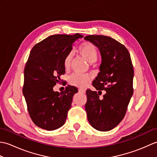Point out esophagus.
<instances>
[{"mask_svg": "<svg viewBox=\"0 0 157 157\" xmlns=\"http://www.w3.org/2000/svg\"><path fill=\"white\" fill-rule=\"evenodd\" d=\"M79 93H82V94H84L86 92L85 90H83V89H79Z\"/></svg>", "mask_w": 157, "mask_h": 157, "instance_id": "1", "label": "esophagus"}]
</instances>
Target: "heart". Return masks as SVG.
I'll return each mask as SVG.
<instances>
[{
	"instance_id": "1",
	"label": "heart",
	"mask_w": 157,
	"mask_h": 157,
	"mask_svg": "<svg viewBox=\"0 0 157 157\" xmlns=\"http://www.w3.org/2000/svg\"><path fill=\"white\" fill-rule=\"evenodd\" d=\"M79 53L84 58L86 61L92 63H94L98 57V52L96 46L91 42H84L79 46ZM73 59V52H70L64 59L63 61V66L65 70H68L71 67V61ZM90 79V76L88 75L78 74V73H74V74L70 76L69 82L70 84L75 86V87L84 88H85Z\"/></svg>"
}]
</instances>
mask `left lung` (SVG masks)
Masks as SVG:
<instances>
[{
    "label": "left lung",
    "mask_w": 157,
    "mask_h": 157,
    "mask_svg": "<svg viewBox=\"0 0 157 157\" xmlns=\"http://www.w3.org/2000/svg\"><path fill=\"white\" fill-rule=\"evenodd\" d=\"M98 48L102 63L100 72L92 83L97 91L86 90L85 109L89 123L94 129L107 132L124 117L134 92V67L129 52L124 45L109 36H85ZM101 90L107 93L99 98Z\"/></svg>",
    "instance_id": "left-lung-1"
}]
</instances>
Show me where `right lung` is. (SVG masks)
<instances>
[{"instance_id":"add662e5","label":"right lung","mask_w":157,"mask_h":157,"mask_svg":"<svg viewBox=\"0 0 157 157\" xmlns=\"http://www.w3.org/2000/svg\"><path fill=\"white\" fill-rule=\"evenodd\" d=\"M82 37L79 34L52 35L32 49L24 69L23 94L29 116L39 128L51 131L64 125L78 90L67 86L59 93L53 87L63 82L60 77L65 73L64 59L73 42Z\"/></svg>"}]
</instances>
